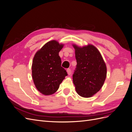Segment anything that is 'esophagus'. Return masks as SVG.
<instances>
[{
	"label": "esophagus",
	"mask_w": 132,
	"mask_h": 132,
	"mask_svg": "<svg viewBox=\"0 0 132 132\" xmlns=\"http://www.w3.org/2000/svg\"><path fill=\"white\" fill-rule=\"evenodd\" d=\"M67 71L68 74L69 75H70L71 74V70H70V69H67Z\"/></svg>",
	"instance_id": "esophagus-1"
}]
</instances>
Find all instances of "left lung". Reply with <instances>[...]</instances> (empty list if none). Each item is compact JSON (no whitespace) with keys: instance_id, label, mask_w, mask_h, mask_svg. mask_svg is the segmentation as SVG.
I'll list each match as a JSON object with an SVG mask.
<instances>
[{"instance_id":"1","label":"left lung","mask_w":132,"mask_h":132,"mask_svg":"<svg viewBox=\"0 0 132 132\" xmlns=\"http://www.w3.org/2000/svg\"><path fill=\"white\" fill-rule=\"evenodd\" d=\"M77 65L73 75L78 95L90 97L101 89L107 75L106 63L99 51L90 45L79 47L73 45Z\"/></svg>"}]
</instances>
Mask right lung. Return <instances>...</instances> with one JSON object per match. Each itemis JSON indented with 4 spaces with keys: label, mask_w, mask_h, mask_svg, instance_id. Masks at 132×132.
Instances as JSON below:
<instances>
[{
    "label": "right lung",
    "mask_w": 132,
    "mask_h": 132,
    "mask_svg": "<svg viewBox=\"0 0 132 132\" xmlns=\"http://www.w3.org/2000/svg\"><path fill=\"white\" fill-rule=\"evenodd\" d=\"M64 45L55 40L46 43L39 50L33 59L32 77L38 91L45 95L53 94L67 75L61 67L59 52Z\"/></svg>",
    "instance_id": "1"
}]
</instances>
